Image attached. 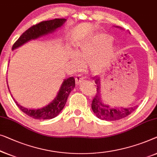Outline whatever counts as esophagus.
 I'll use <instances>...</instances> for the list:
<instances>
[{"mask_svg": "<svg viewBox=\"0 0 157 157\" xmlns=\"http://www.w3.org/2000/svg\"><path fill=\"white\" fill-rule=\"evenodd\" d=\"M76 80L77 83H80L81 81L84 80V77L83 76L82 74H78V75H76Z\"/></svg>", "mask_w": 157, "mask_h": 157, "instance_id": "34e87169", "label": "esophagus"}]
</instances>
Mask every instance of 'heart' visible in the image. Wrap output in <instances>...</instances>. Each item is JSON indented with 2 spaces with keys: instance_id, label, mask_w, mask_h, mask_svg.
Here are the masks:
<instances>
[{
  "instance_id": "heart-1",
  "label": "heart",
  "mask_w": 157,
  "mask_h": 157,
  "mask_svg": "<svg viewBox=\"0 0 157 157\" xmlns=\"http://www.w3.org/2000/svg\"><path fill=\"white\" fill-rule=\"evenodd\" d=\"M112 42L108 34H97L79 45L77 55L82 62L89 63L92 72L98 73L112 59L115 51Z\"/></svg>"
}]
</instances>
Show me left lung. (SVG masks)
Returning a JSON list of instances; mask_svg holds the SVG:
<instances>
[{"label": "left lung", "mask_w": 157, "mask_h": 157, "mask_svg": "<svg viewBox=\"0 0 157 157\" xmlns=\"http://www.w3.org/2000/svg\"><path fill=\"white\" fill-rule=\"evenodd\" d=\"M94 81L97 85L96 93L92 101L91 108L95 115L101 120H108V121H115V120H121L122 118L128 116L133 111L135 110L137 107H130V108H111L108 105H104L101 98V79L100 77L95 76Z\"/></svg>", "instance_id": "8db88e82"}]
</instances>
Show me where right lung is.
<instances>
[{
    "mask_svg": "<svg viewBox=\"0 0 157 157\" xmlns=\"http://www.w3.org/2000/svg\"><path fill=\"white\" fill-rule=\"evenodd\" d=\"M66 19H56L42 21L39 23L34 25L29 29L22 34V35L18 38V40L13 45L12 49H16L17 47L21 46L29 40L36 39L40 36L47 35V33H52L54 29L59 28L64 23ZM75 87V78L74 77L65 79L63 81L59 91L58 93L56 98L49 103V105L44 108L37 109V110H31V109L25 108L22 107L15 101V103L22 112L28 115L30 117L37 120H47L52 119L55 117L61 112L67 103V98L70 93ZM9 89V88H8ZM15 101V100H14Z\"/></svg>",
    "mask_w": 157,
    "mask_h": 157,
    "instance_id": "1",
    "label": "right lung"
}]
</instances>
